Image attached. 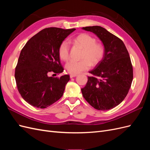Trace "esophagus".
Returning a JSON list of instances; mask_svg holds the SVG:
<instances>
[{
	"label": "esophagus",
	"mask_w": 150,
	"mask_h": 150,
	"mask_svg": "<svg viewBox=\"0 0 150 150\" xmlns=\"http://www.w3.org/2000/svg\"><path fill=\"white\" fill-rule=\"evenodd\" d=\"M76 76H77L76 74H71L70 75V78H74V77H76Z\"/></svg>",
	"instance_id": "esophagus-1"
}]
</instances>
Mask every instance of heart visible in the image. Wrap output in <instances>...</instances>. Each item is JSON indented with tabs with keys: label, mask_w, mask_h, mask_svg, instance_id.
<instances>
[{
	"label": "heart",
	"mask_w": 150,
	"mask_h": 150,
	"mask_svg": "<svg viewBox=\"0 0 150 150\" xmlns=\"http://www.w3.org/2000/svg\"><path fill=\"white\" fill-rule=\"evenodd\" d=\"M75 44L83 49L81 56L83 60L71 61L66 64L69 73L77 74L89 69L91 65L96 66L103 59L104 55V48L103 44L96 42V39L88 34L82 33L73 39ZM69 44L66 40H63L58 49L59 57L61 60L67 61L69 59Z\"/></svg>",
	"instance_id": "b5f03b06"
}]
</instances>
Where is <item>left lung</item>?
Returning <instances> with one entry per match:
<instances>
[{"mask_svg":"<svg viewBox=\"0 0 150 150\" xmlns=\"http://www.w3.org/2000/svg\"><path fill=\"white\" fill-rule=\"evenodd\" d=\"M83 30L92 32L104 47L103 59L89 71L83 96L91 106L106 111L120 104L128 94L133 78V66L125 44L101 26H89Z\"/></svg>","mask_w":150,"mask_h":150,"instance_id":"1","label":"left lung"}]
</instances>
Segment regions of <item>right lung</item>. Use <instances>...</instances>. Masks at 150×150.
Here are the masks:
<instances>
[{
	"mask_svg": "<svg viewBox=\"0 0 150 150\" xmlns=\"http://www.w3.org/2000/svg\"><path fill=\"white\" fill-rule=\"evenodd\" d=\"M75 30L46 28L30 38L21 50L15 79L21 96L30 105L46 108L62 97L69 76L54 78L49 74H59L64 71L59 46Z\"/></svg>",
	"mask_w": 150,
	"mask_h": 150,
	"instance_id": "1",
	"label": "right lung"
}]
</instances>
